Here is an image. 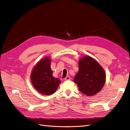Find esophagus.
<instances>
[{
    "label": "esophagus",
    "instance_id": "esophagus-1",
    "mask_svg": "<svg viewBox=\"0 0 130 130\" xmlns=\"http://www.w3.org/2000/svg\"><path fill=\"white\" fill-rule=\"evenodd\" d=\"M64 80H71V77H69V76H67L65 78H64Z\"/></svg>",
    "mask_w": 130,
    "mask_h": 130
}]
</instances>
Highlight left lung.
<instances>
[{
  "label": "left lung",
  "mask_w": 130,
  "mask_h": 130,
  "mask_svg": "<svg viewBox=\"0 0 130 130\" xmlns=\"http://www.w3.org/2000/svg\"><path fill=\"white\" fill-rule=\"evenodd\" d=\"M106 80L105 71L98 62L87 56L79 61V71L74 82L79 89L87 96H93L102 89Z\"/></svg>",
  "instance_id": "obj_1"
}]
</instances>
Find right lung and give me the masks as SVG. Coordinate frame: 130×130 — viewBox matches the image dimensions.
<instances>
[{
    "label": "right lung",
    "instance_id": "obj_1",
    "mask_svg": "<svg viewBox=\"0 0 130 130\" xmlns=\"http://www.w3.org/2000/svg\"><path fill=\"white\" fill-rule=\"evenodd\" d=\"M52 73L50 57L41 59L34 67L31 80L35 88L40 93L50 95L56 91L61 80L53 77Z\"/></svg>",
    "mask_w": 130,
    "mask_h": 130
}]
</instances>
